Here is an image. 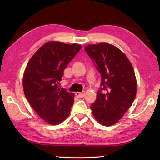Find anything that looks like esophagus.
Listing matches in <instances>:
<instances>
[{
    "instance_id": "obj_1",
    "label": "esophagus",
    "mask_w": 160,
    "mask_h": 160,
    "mask_svg": "<svg viewBox=\"0 0 160 160\" xmlns=\"http://www.w3.org/2000/svg\"><path fill=\"white\" fill-rule=\"evenodd\" d=\"M85 92H75V96L78 98H82V97H85Z\"/></svg>"
}]
</instances>
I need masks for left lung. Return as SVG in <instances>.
Segmentation results:
<instances>
[{
	"mask_svg": "<svg viewBox=\"0 0 160 160\" xmlns=\"http://www.w3.org/2000/svg\"><path fill=\"white\" fill-rule=\"evenodd\" d=\"M85 50L102 76L92 113L100 124L110 126L122 118L135 98L134 70L125 54L112 44L88 45Z\"/></svg>",
	"mask_w": 160,
	"mask_h": 160,
	"instance_id": "obj_1",
	"label": "left lung"
}]
</instances>
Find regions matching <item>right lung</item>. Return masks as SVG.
I'll list each match as a JSON object with an SVG mask.
<instances>
[{"instance_id":"1","label":"right lung","mask_w":160,"mask_h":160,"mask_svg":"<svg viewBox=\"0 0 160 160\" xmlns=\"http://www.w3.org/2000/svg\"><path fill=\"white\" fill-rule=\"evenodd\" d=\"M82 47L49 42L29 61L23 76V89L29 104L40 117L51 125L69 116L74 94L59 88L63 70Z\"/></svg>"}]
</instances>
